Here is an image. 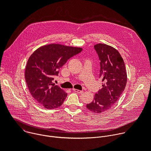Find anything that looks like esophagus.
Returning <instances> with one entry per match:
<instances>
[{
  "label": "esophagus",
  "instance_id": "obj_1",
  "mask_svg": "<svg viewBox=\"0 0 151 151\" xmlns=\"http://www.w3.org/2000/svg\"><path fill=\"white\" fill-rule=\"evenodd\" d=\"M73 90L76 92V93H79V94H82L83 93V91H81V90H77V89H73Z\"/></svg>",
  "mask_w": 151,
  "mask_h": 151
}]
</instances>
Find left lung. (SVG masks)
<instances>
[{
  "mask_svg": "<svg viewBox=\"0 0 151 151\" xmlns=\"http://www.w3.org/2000/svg\"><path fill=\"white\" fill-rule=\"evenodd\" d=\"M94 47L100 61L99 78L102 81V88L86 107L99 114L109 110L117 101L125 88L127 76L124 61L115 48L103 44Z\"/></svg>",
  "mask_w": 151,
  "mask_h": 151,
  "instance_id": "left-lung-1",
  "label": "left lung"
}]
</instances>
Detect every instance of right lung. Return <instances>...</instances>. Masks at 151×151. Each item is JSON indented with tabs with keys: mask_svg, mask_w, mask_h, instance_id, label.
Masks as SVG:
<instances>
[{
	"mask_svg": "<svg viewBox=\"0 0 151 151\" xmlns=\"http://www.w3.org/2000/svg\"><path fill=\"white\" fill-rule=\"evenodd\" d=\"M82 50L81 48L52 44L39 48L30 55L25 79L30 93L39 104L52 109L63 104L68 94L55 85L53 80L67 61Z\"/></svg>",
	"mask_w": 151,
	"mask_h": 151,
	"instance_id": "right-lung-1",
	"label": "right lung"
}]
</instances>
